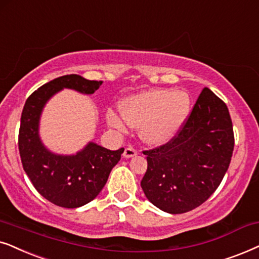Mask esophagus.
<instances>
[{"instance_id":"obj_1","label":"esophagus","mask_w":259,"mask_h":259,"mask_svg":"<svg viewBox=\"0 0 259 259\" xmlns=\"http://www.w3.org/2000/svg\"><path fill=\"white\" fill-rule=\"evenodd\" d=\"M135 155H137V150L135 149V148H133V147L125 148V150H124V153H123V156L126 157V158L135 156Z\"/></svg>"}]
</instances>
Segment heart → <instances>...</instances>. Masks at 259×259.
I'll list each match as a JSON object with an SVG mask.
<instances>
[{
  "mask_svg": "<svg viewBox=\"0 0 259 259\" xmlns=\"http://www.w3.org/2000/svg\"><path fill=\"white\" fill-rule=\"evenodd\" d=\"M189 101L184 92L149 90L126 98L122 103V113L109 110L108 124L118 133H124L127 124L140 127V136L149 144L169 141L188 113Z\"/></svg>",
  "mask_w": 259,
  "mask_h": 259,
  "instance_id": "obj_1",
  "label": "heart"
}]
</instances>
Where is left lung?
<instances>
[{
	"label": "left lung",
	"instance_id": "1",
	"mask_svg": "<svg viewBox=\"0 0 259 259\" xmlns=\"http://www.w3.org/2000/svg\"><path fill=\"white\" fill-rule=\"evenodd\" d=\"M233 147L229 109L205 88L177 135L143 151L148 168L141 187L147 199L162 211L171 214L192 211L218 188Z\"/></svg>",
	"mask_w": 259,
	"mask_h": 259
}]
</instances>
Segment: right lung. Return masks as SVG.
Returning <instances> with one entry per match:
<instances>
[{
  "label": "right lung",
  "instance_id": "add662e5",
  "mask_svg": "<svg viewBox=\"0 0 259 259\" xmlns=\"http://www.w3.org/2000/svg\"><path fill=\"white\" fill-rule=\"evenodd\" d=\"M103 81L67 74L40 86L27 98L19 130V151L26 174L37 192L52 204L77 208L99 194L110 171L120 160L124 148L109 150L91 142L71 156L48 151L39 137V119L44 105L61 89L91 95Z\"/></svg>",
  "mask_w": 259,
  "mask_h": 259
}]
</instances>
